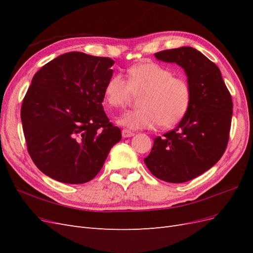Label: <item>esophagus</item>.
Here are the masks:
<instances>
[{"instance_id": "1", "label": "esophagus", "mask_w": 253, "mask_h": 253, "mask_svg": "<svg viewBox=\"0 0 253 253\" xmlns=\"http://www.w3.org/2000/svg\"><path fill=\"white\" fill-rule=\"evenodd\" d=\"M121 134H122V137H124V138H128V137H132V136L135 135L133 132L128 131V129H122Z\"/></svg>"}]
</instances>
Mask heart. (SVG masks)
Masks as SVG:
<instances>
[{
    "label": "heart",
    "instance_id": "obj_1",
    "mask_svg": "<svg viewBox=\"0 0 253 253\" xmlns=\"http://www.w3.org/2000/svg\"><path fill=\"white\" fill-rule=\"evenodd\" d=\"M128 80L116 74L106 82L104 99L108 104L121 108L131 99L133 91H144L142 108L129 110L117 120L120 126L131 129L152 128L159 124L171 126L185 116L191 100L188 82L163 65L142 62L129 68Z\"/></svg>",
    "mask_w": 253,
    "mask_h": 253
}]
</instances>
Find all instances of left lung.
I'll use <instances>...</instances> for the list:
<instances>
[{
	"label": "left lung",
	"instance_id": "obj_1",
	"mask_svg": "<svg viewBox=\"0 0 253 253\" xmlns=\"http://www.w3.org/2000/svg\"><path fill=\"white\" fill-rule=\"evenodd\" d=\"M154 56L185 71L191 100L178 126L154 139L144 164L159 179L186 182L208 171L223 156L231 126L232 99L219 68L200 50L182 46Z\"/></svg>",
	"mask_w": 253,
	"mask_h": 253
}]
</instances>
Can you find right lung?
Masks as SVG:
<instances>
[{"mask_svg": "<svg viewBox=\"0 0 253 253\" xmlns=\"http://www.w3.org/2000/svg\"><path fill=\"white\" fill-rule=\"evenodd\" d=\"M114 60L63 53L37 72L21 120L27 150L41 172L64 183H84L101 170L121 131L104 113V86Z\"/></svg>", "mask_w": 253, "mask_h": 253, "instance_id": "right-lung-1", "label": "right lung"}]
</instances>
